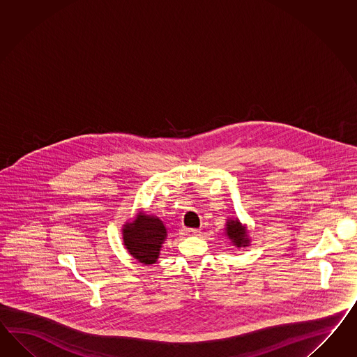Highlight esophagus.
<instances>
[{
  "instance_id": "34e87169",
  "label": "esophagus",
  "mask_w": 357,
  "mask_h": 357,
  "mask_svg": "<svg viewBox=\"0 0 357 357\" xmlns=\"http://www.w3.org/2000/svg\"><path fill=\"white\" fill-rule=\"evenodd\" d=\"M183 234L187 236H199L201 234V231L197 229V228H184Z\"/></svg>"
}]
</instances>
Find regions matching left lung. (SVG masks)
I'll list each match as a JSON object with an SVG mask.
<instances>
[{
  "mask_svg": "<svg viewBox=\"0 0 357 357\" xmlns=\"http://www.w3.org/2000/svg\"><path fill=\"white\" fill-rule=\"evenodd\" d=\"M226 235L236 248H245L249 245L246 228L238 222V219H228L226 225Z\"/></svg>",
  "mask_w": 357,
  "mask_h": 357,
  "instance_id": "1",
  "label": "left lung"
}]
</instances>
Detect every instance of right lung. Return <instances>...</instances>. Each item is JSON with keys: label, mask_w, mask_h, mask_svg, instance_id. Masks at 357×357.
Listing matches in <instances>:
<instances>
[{"label": "right lung", "mask_w": 357, "mask_h": 357, "mask_svg": "<svg viewBox=\"0 0 357 357\" xmlns=\"http://www.w3.org/2000/svg\"><path fill=\"white\" fill-rule=\"evenodd\" d=\"M122 238L131 257L146 266L153 264L165 241L166 227L160 218L139 211L132 222L123 226Z\"/></svg>", "instance_id": "add662e5"}]
</instances>
